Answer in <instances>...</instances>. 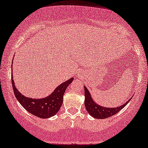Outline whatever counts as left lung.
Wrapping results in <instances>:
<instances>
[{
    "mask_svg": "<svg viewBox=\"0 0 148 148\" xmlns=\"http://www.w3.org/2000/svg\"><path fill=\"white\" fill-rule=\"evenodd\" d=\"M84 105L86 109L87 112L90 116L95 119H106L116 114L119 112L122 108H123L127 104L129 101L132 98H130L128 101L123 103V105H121L120 106L116 108H108V107H103L102 106H100L94 101L93 99L91 97V95L88 90V88L84 86Z\"/></svg>",
    "mask_w": 148,
    "mask_h": 148,
    "instance_id": "left-lung-1",
    "label": "left lung"
}]
</instances>
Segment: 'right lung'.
Listing matches in <instances>:
<instances>
[{
    "label": "right lung",
    "instance_id": "obj_1",
    "mask_svg": "<svg viewBox=\"0 0 148 148\" xmlns=\"http://www.w3.org/2000/svg\"><path fill=\"white\" fill-rule=\"evenodd\" d=\"M73 77H71L64 83H62L53 91L51 94L46 97L35 99V98L27 97L26 96L20 92L16 87L13 79V75L12 76L13 90L16 99L25 110L31 114L41 119L49 118L54 116L59 111L62 104L63 96L66 89L73 81Z\"/></svg>",
    "mask_w": 148,
    "mask_h": 148
}]
</instances>
